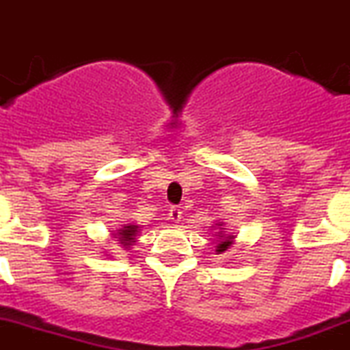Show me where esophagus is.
Here are the masks:
<instances>
[{
	"mask_svg": "<svg viewBox=\"0 0 350 350\" xmlns=\"http://www.w3.org/2000/svg\"><path fill=\"white\" fill-rule=\"evenodd\" d=\"M181 218H183V211L179 208H171L169 209V220L172 221V224H179L181 221Z\"/></svg>",
	"mask_w": 350,
	"mask_h": 350,
	"instance_id": "esophagus-1",
	"label": "esophagus"
}]
</instances>
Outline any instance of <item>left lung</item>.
<instances>
[{
  "mask_svg": "<svg viewBox=\"0 0 350 350\" xmlns=\"http://www.w3.org/2000/svg\"><path fill=\"white\" fill-rule=\"evenodd\" d=\"M213 229H217L215 230V245H217V247H215V252H217V254H224V252H227L232 247L236 238H238V234L227 230L226 224L220 220L213 226Z\"/></svg>",
  "mask_w": 350,
  "mask_h": 350,
  "instance_id": "obj_1",
  "label": "left lung"
}]
</instances>
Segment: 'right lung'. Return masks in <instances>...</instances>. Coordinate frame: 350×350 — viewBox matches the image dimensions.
<instances>
[{
  "label": "right lung",
  "mask_w": 350,
  "mask_h": 350,
  "mask_svg": "<svg viewBox=\"0 0 350 350\" xmlns=\"http://www.w3.org/2000/svg\"><path fill=\"white\" fill-rule=\"evenodd\" d=\"M139 230H141V227L135 226V224H124L121 229H118L116 232H112V238L120 243L121 248L130 250L135 245V241H137Z\"/></svg>",
  "instance_id": "right-lung-1"
}]
</instances>
